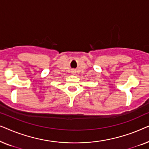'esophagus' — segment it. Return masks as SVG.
<instances>
[{"label": "esophagus", "mask_w": 149, "mask_h": 149, "mask_svg": "<svg viewBox=\"0 0 149 149\" xmlns=\"http://www.w3.org/2000/svg\"><path fill=\"white\" fill-rule=\"evenodd\" d=\"M72 72H74V71H72Z\"/></svg>", "instance_id": "esophagus-1"}]
</instances>
